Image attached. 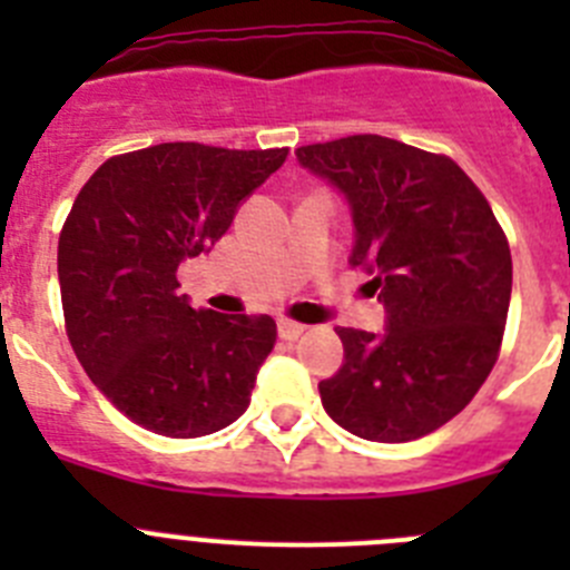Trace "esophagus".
Segmentation results:
<instances>
[{
    "label": "esophagus",
    "mask_w": 570,
    "mask_h": 570,
    "mask_svg": "<svg viewBox=\"0 0 570 570\" xmlns=\"http://www.w3.org/2000/svg\"><path fill=\"white\" fill-rule=\"evenodd\" d=\"M308 331V325H302V322H294V320H279V336L285 342H294L299 340L302 334Z\"/></svg>",
    "instance_id": "34e87169"
}]
</instances>
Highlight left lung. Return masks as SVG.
I'll list each match as a JSON object with an SVG mask.
<instances>
[{"instance_id": "1", "label": "left lung", "mask_w": 570, "mask_h": 570, "mask_svg": "<svg viewBox=\"0 0 570 570\" xmlns=\"http://www.w3.org/2000/svg\"><path fill=\"white\" fill-rule=\"evenodd\" d=\"M354 214L351 265L374 274L382 336L340 328L345 362L320 396L371 442H411L454 420L497 365L511 302V248L485 194L445 154L380 134L296 148Z\"/></svg>"}]
</instances>
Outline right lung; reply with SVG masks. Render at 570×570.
Instances as JSON below:
<instances>
[{
    "label": "right lung",
    "mask_w": 570,
    "mask_h": 570,
    "mask_svg": "<svg viewBox=\"0 0 570 570\" xmlns=\"http://www.w3.org/2000/svg\"><path fill=\"white\" fill-rule=\"evenodd\" d=\"M285 156L163 142L110 156L79 190L59 234L65 331L90 382L136 425L194 440L250 405L276 322L194 311L176 268L223 239Z\"/></svg>",
    "instance_id": "obj_1"
}]
</instances>
